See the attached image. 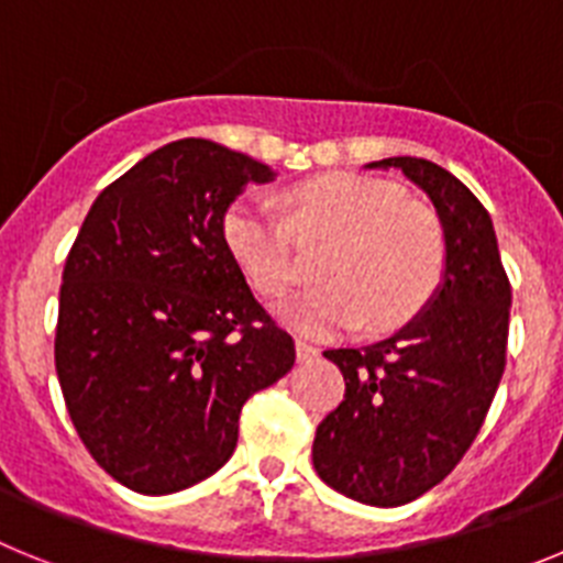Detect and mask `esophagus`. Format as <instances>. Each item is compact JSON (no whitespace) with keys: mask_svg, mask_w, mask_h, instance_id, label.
Here are the masks:
<instances>
[{"mask_svg":"<svg viewBox=\"0 0 563 563\" xmlns=\"http://www.w3.org/2000/svg\"><path fill=\"white\" fill-rule=\"evenodd\" d=\"M297 360H300V363H311V360H314V356H320V349H317V345H311V342H306V340H297Z\"/></svg>","mask_w":563,"mask_h":563,"instance_id":"obj_1","label":"esophagus"}]
</instances>
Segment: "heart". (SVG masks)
I'll list each match as a JSON object with an SVG mask.
<instances>
[{
  "label": "heart",
  "mask_w": 563,
  "mask_h": 563,
  "mask_svg": "<svg viewBox=\"0 0 563 563\" xmlns=\"http://www.w3.org/2000/svg\"><path fill=\"white\" fill-rule=\"evenodd\" d=\"M286 221L254 195L223 212V243L254 291L283 295L295 280V234L329 241L317 263L325 283L277 309L300 334L394 329L417 314L444 275V232L428 207L360 175H320L283 192Z\"/></svg>",
  "instance_id": "heart-1"
}]
</instances>
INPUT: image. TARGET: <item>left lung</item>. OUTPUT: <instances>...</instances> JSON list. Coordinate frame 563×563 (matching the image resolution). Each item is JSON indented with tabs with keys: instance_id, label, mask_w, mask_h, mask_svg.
I'll list each match as a JSON object with an SVG mask.
<instances>
[{
	"instance_id": "1",
	"label": "left lung",
	"mask_w": 563,
	"mask_h": 563,
	"mask_svg": "<svg viewBox=\"0 0 563 563\" xmlns=\"http://www.w3.org/2000/svg\"><path fill=\"white\" fill-rule=\"evenodd\" d=\"M430 198L444 232V275L408 325L363 349L325 351L345 399L317 424L314 471L371 507L437 487L476 439L505 374L510 280L487 209L433 161L383 158Z\"/></svg>"
}]
</instances>
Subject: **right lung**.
I'll return each instance as SVG.
<instances>
[{
    "instance_id": "right-lung-1",
    "label": "right lung",
    "mask_w": 563,
    "mask_h": 563,
    "mask_svg": "<svg viewBox=\"0 0 563 563\" xmlns=\"http://www.w3.org/2000/svg\"><path fill=\"white\" fill-rule=\"evenodd\" d=\"M261 161L180 139L96 198L67 254L56 374L76 433L144 496L221 471L246 399L295 365V340L254 300L223 212Z\"/></svg>"
}]
</instances>
